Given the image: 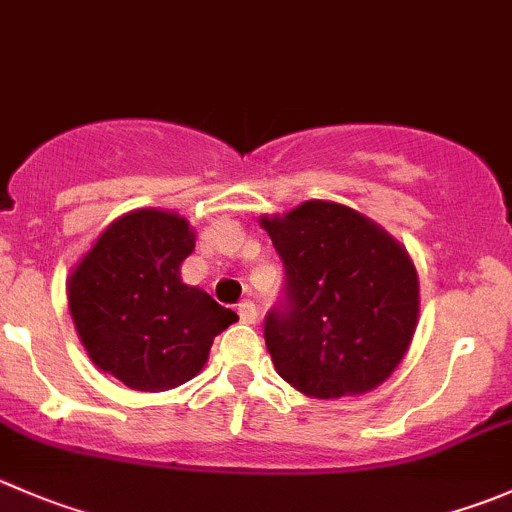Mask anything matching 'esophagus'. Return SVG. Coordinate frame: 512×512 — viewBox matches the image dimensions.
Listing matches in <instances>:
<instances>
[{"label":"esophagus","instance_id":"34e87169","mask_svg":"<svg viewBox=\"0 0 512 512\" xmlns=\"http://www.w3.org/2000/svg\"><path fill=\"white\" fill-rule=\"evenodd\" d=\"M237 315H240L242 322H247V325H252V322L257 320V307H255V302H252V300L240 302V305H237Z\"/></svg>","mask_w":512,"mask_h":512}]
</instances>
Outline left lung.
Here are the masks:
<instances>
[{
    "label": "left lung",
    "mask_w": 512,
    "mask_h": 512,
    "mask_svg": "<svg viewBox=\"0 0 512 512\" xmlns=\"http://www.w3.org/2000/svg\"><path fill=\"white\" fill-rule=\"evenodd\" d=\"M260 222L285 267V297L265 317V345L282 380L320 400L388 380L418 325L408 250L337 202H302Z\"/></svg>",
    "instance_id": "8db88e82"
}]
</instances>
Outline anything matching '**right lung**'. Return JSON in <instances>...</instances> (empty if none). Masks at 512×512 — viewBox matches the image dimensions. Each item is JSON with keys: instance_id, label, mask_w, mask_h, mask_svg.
I'll return each instance as SVG.
<instances>
[{"instance_id": "right-lung-1", "label": "right lung", "mask_w": 512, "mask_h": 512, "mask_svg": "<svg viewBox=\"0 0 512 512\" xmlns=\"http://www.w3.org/2000/svg\"><path fill=\"white\" fill-rule=\"evenodd\" d=\"M192 250L185 217L135 210L114 220L69 275V312L84 350L127 388L160 393L192 380L212 340L237 320L182 282Z\"/></svg>"}]
</instances>
